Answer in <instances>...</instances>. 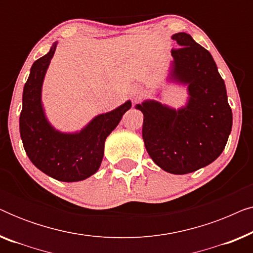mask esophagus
<instances>
[{
    "mask_svg": "<svg viewBox=\"0 0 253 253\" xmlns=\"http://www.w3.org/2000/svg\"><path fill=\"white\" fill-rule=\"evenodd\" d=\"M138 94H139V91H138V89H136V91H134V92L132 93V95H133V96H137Z\"/></svg>",
    "mask_w": 253,
    "mask_h": 253,
    "instance_id": "34e87169",
    "label": "esophagus"
}]
</instances>
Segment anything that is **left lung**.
Returning <instances> with one entry per match:
<instances>
[{"instance_id":"8db88e82","label":"left lung","mask_w":253,"mask_h":253,"mask_svg":"<svg viewBox=\"0 0 253 253\" xmlns=\"http://www.w3.org/2000/svg\"><path fill=\"white\" fill-rule=\"evenodd\" d=\"M168 81L186 86L188 101L175 109L155 100L136 105L144 115L143 139L147 153L165 171L189 174L216 160L226 147L233 113L226 85L212 55L188 33L171 37Z\"/></svg>"}]
</instances>
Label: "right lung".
I'll return each mask as SVG.
<instances>
[{
  "label": "right lung",
  "instance_id": "add662e5",
  "mask_svg": "<svg viewBox=\"0 0 253 253\" xmlns=\"http://www.w3.org/2000/svg\"><path fill=\"white\" fill-rule=\"evenodd\" d=\"M56 46L57 42H54L50 50L31 68L23 91L19 131L24 150L38 169L57 181L78 182L98 171L106 138L131 108V101L127 100L112 112L95 116L78 132L55 129L44 114L41 92Z\"/></svg>",
  "mask_w": 253,
  "mask_h": 253
}]
</instances>
